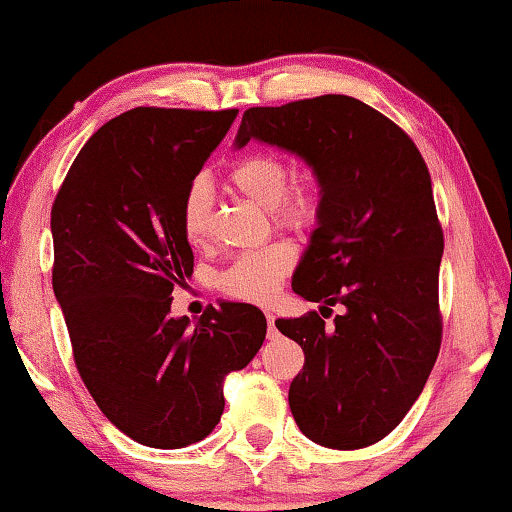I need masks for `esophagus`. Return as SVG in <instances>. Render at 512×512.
<instances>
[{
	"label": "esophagus",
	"instance_id": "1",
	"mask_svg": "<svg viewBox=\"0 0 512 512\" xmlns=\"http://www.w3.org/2000/svg\"><path fill=\"white\" fill-rule=\"evenodd\" d=\"M267 328H269V338H276V316L267 312Z\"/></svg>",
	"mask_w": 512,
	"mask_h": 512
}]
</instances>
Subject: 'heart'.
Here are the masks:
<instances>
[{
    "label": "heart",
    "instance_id": "1",
    "mask_svg": "<svg viewBox=\"0 0 512 512\" xmlns=\"http://www.w3.org/2000/svg\"><path fill=\"white\" fill-rule=\"evenodd\" d=\"M290 167L281 155L252 153L236 160L226 172V184L260 208L271 210L278 226L307 229L319 219L321 181L316 172L307 170L288 181ZM212 193L208 181L196 179L186 189L179 205L181 234L193 248H203L212 234ZM295 264V252L288 243H274L262 250L238 255L231 267L219 276V286L226 295L245 302H269L278 293Z\"/></svg>",
    "mask_w": 512,
    "mask_h": 512
}]
</instances>
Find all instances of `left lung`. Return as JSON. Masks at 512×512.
<instances>
[{
	"mask_svg": "<svg viewBox=\"0 0 512 512\" xmlns=\"http://www.w3.org/2000/svg\"><path fill=\"white\" fill-rule=\"evenodd\" d=\"M250 139L300 155L321 181L319 222L293 290L321 314L278 319L304 352L290 383L295 423L328 449H364L420 397L442 345L444 234L423 155L390 118L345 94L248 108ZM335 303L343 312L325 319Z\"/></svg>",
	"mask_w": 512,
	"mask_h": 512,
	"instance_id": "1",
	"label": "left lung"
}]
</instances>
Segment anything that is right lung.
<instances>
[{"label":"right lung","instance_id":"obj_1","mask_svg":"<svg viewBox=\"0 0 512 512\" xmlns=\"http://www.w3.org/2000/svg\"><path fill=\"white\" fill-rule=\"evenodd\" d=\"M238 111L132 108L82 146L51 208L54 295L75 366L99 409L134 442L181 449L224 411V378L260 352L267 319L219 302L172 319L193 274L179 205Z\"/></svg>","mask_w":512,"mask_h":512}]
</instances>
